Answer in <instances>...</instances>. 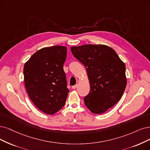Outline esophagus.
<instances>
[{"label": "esophagus", "mask_w": 150, "mask_h": 150, "mask_svg": "<svg viewBox=\"0 0 150 150\" xmlns=\"http://www.w3.org/2000/svg\"><path fill=\"white\" fill-rule=\"evenodd\" d=\"M77 87H78V85H77V84H76L75 85H74V86H71V88H73V89H76Z\"/></svg>", "instance_id": "34e87169"}]
</instances>
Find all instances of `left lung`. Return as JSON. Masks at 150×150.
Instances as JSON below:
<instances>
[{
	"label": "left lung",
	"instance_id": "1",
	"mask_svg": "<svg viewBox=\"0 0 150 150\" xmlns=\"http://www.w3.org/2000/svg\"><path fill=\"white\" fill-rule=\"evenodd\" d=\"M74 57L86 67L90 91L84 98L94 114L111 108L122 96L127 79L125 65L113 49L106 45L86 44L71 47Z\"/></svg>",
	"mask_w": 150,
	"mask_h": 150
}]
</instances>
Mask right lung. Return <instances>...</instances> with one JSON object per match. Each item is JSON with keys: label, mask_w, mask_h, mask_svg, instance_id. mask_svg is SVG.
I'll return each instance as SVG.
<instances>
[{"label": "right lung", "mask_w": 150, "mask_h": 150, "mask_svg": "<svg viewBox=\"0 0 150 150\" xmlns=\"http://www.w3.org/2000/svg\"><path fill=\"white\" fill-rule=\"evenodd\" d=\"M67 47L54 46L36 52L24 65L26 90L43 112L54 114L65 105L69 90L63 65Z\"/></svg>", "instance_id": "1"}]
</instances>
